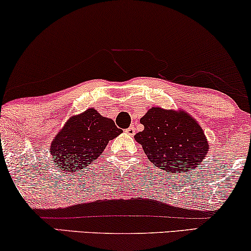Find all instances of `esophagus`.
<instances>
[{"label":"esophagus","mask_w":251,"mask_h":251,"mask_svg":"<svg viewBox=\"0 0 251 251\" xmlns=\"http://www.w3.org/2000/svg\"><path fill=\"white\" fill-rule=\"evenodd\" d=\"M135 126H129L128 129H126L125 130V132L126 133V135H129V136H133L136 133V131H135Z\"/></svg>","instance_id":"obj_1"}]
</instances>
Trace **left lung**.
<instances>
[{
	"label": "left lung",
	"instance_id": "1",
	"mask_svg": "<svg viewBox=\"0 0 251 251\" xmlns=\"http://www.w3.org/2000/svg\"><path fill=\"white\" fill-rule=\"evenodd\" d=\"M144 130L135 135L148 158L164 171H194L209 145L200 125L183 112L153 107L141 119Z\"/></svg>",
	"mask_w": 251,
	"mask_h": 251
}]
</instances>
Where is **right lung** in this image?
<instances>
[{"label": "right lung", "mask_w": 251, "mask_h": 251, "mask_svg": "<svg viewBox=\"0 0 251 251\" xmlns=\"http://www.w3.org/2000/svg\"><path fill=\"white\" fill-rule=\"evenodd\" d=\"M121 132L113 120L90 108L66 123L51 142L50 154L64 171L79 172L96 160L108 142Z\"/></svg>", "instance_id": "add662e5"}]
</instances>
